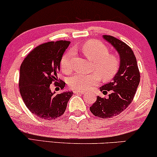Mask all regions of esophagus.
Listing matches in <instances>:
<instances>
[{
  "instance_id": "esophagus-1",
  "label": "esophagus",
  "mask_w": 157,
  "mask_h": 157,
  "mask_svg": "<svg viewBox=\"0 0 157 157\" xmlns=\"http://www.w3.org/2000/svg\"><path fill=\"white\" fill-rule=\"evenodd\" d=\"M74 93H75V94H83V93H85V91L75 90H74Z\"/></svg>"
}]
</instances>
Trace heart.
<instances>
[{
  "mask_svg": "<svg viewBox=\"0 0 157 157\" xmlns=\"http://www.w3.org/2000/svg\"><path fill=\"white\" fill-rule=\"evenodd\" d=\"M82 53L89 60L94 62L93 69L99 74H75L69 77L68 84L76 90H86L98 84L99 76L103 80L112 79L117 72L120 67V59L116 55L109 54V51L106 45L97 40H90L82 45ZM74 54L73 51L65 53L61 60L63 72L68 73L72 70L71 60Z\"/></svg>",
  "mask_w": 157,
  "mask_h": 157,
  "instance_id": "heart-1",
  "label": "heart"
}]
</instances>
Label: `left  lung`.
<instances>
[{
	"label": "left lung",
	"mask_w": 157,
	"mask_h": 157,
	"mask_svg": "<svg viewBox=\"0 0 157 157\" xmlns=\"http://www.w3.org/2000/svg\"><path fill=\"white\" fill-rule=\"evenodd\" d=\"M120 56V67L110 82L100 88L103 94L109 91V98L98 96L90 107L93 115L103 119L120 114L130 105L140 82V73L133 51L126 43L111 35H103Z\"/></svg>",
	"instance_id": "1"
}]
</instances>
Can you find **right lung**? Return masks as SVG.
<instances>
[{
	"instance_id": "right-lung-1",
	"label": "right lung",
	"mask_w": 157,
	"mask_h": 157,
	"mask_svg": "<svg viewBox=\"0 0 157 157\" xmlns=\"http://www.w3.org/2000/svg\"><path fill=\"white\" fill-rule=\"evenodd\" d=\"M70 41L43 43L33 49L20 67L19 91L26 106L37 117L55 120L64 114L72 91H64L65 82H58L57 74L64 51ZM54 81L63 91L59 94L50 90Z\"/></svg>"
}]
</instances>
